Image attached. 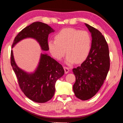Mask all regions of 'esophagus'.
<instances>
[{
  "label": "esophagus",
  "mask_w": 123,
  "mask_h": 123,
  "mask_svg": "<svg viewBox=\"0 0 123 123\" xmlns=\"http://www.w3.org/2000/svg\"><path fill=\"white\" fill-rule=\"evenodd\" d=\"M64 72H65V74H67L68 72H69V69L68 67H64Z\"/></svg>",
  "instance_id": "obj_1"
}]
</instances>
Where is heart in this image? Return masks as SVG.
I'll return each mask as SVG.
<instances>
[{
	"instance_id": "b5f03b06",
	"label": "heart",
	"mask_w": 123,
	"mask_h": 123,
	"mask_svg": "<svg viewBox=\"0 0 123 123\" xmlns=\"http://www.w3.org/2000/svg\"><path fill=\"white\" fill-rule=\"evenodd\" d=\"M55 40H49L48 43L52 56L58 60L67 54L66 63L68 64L84 62L90 53L92 38L86 31L74 28H64L56 34ZM66 50L65 51V50Z\"/></svg>"
}]
</instances>
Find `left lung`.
<instances>
[{
  "label": "left lung",
  "mask_w": 123,
  "mask_h": 123,
  "mask_svg": "<svg viewBox=\"0 0 123 123\" xmlns=\"http://www.w3.org/2000/svg\"><path fill=\"white\" fill-rule=\"evenodd\" d=\"M91 33L92 48L86 60L73 72L75 76L73 91L82 100L91 99L104 84L110 69L109 46L105 37L98 30L85 24Z\"/></svg>",
  "instance_id": "obj_1"
}]
</instances>
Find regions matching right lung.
Returning <instances> with one entry per match:
<instances>
[{
	"label": "right lung",
	"mask_w": 123,
	"mask_h": 123,
	"mask_svg": "<svg viewBox=\"0 0 123 123\" xmlns=\"http://www.w3.org/2000/svg\"><path fill=\"white\" fill-rule=\"evenodd\" d=\"M53 32L54 30L47 24L40 22L32 23L17 35L12 48L22 39L32 38L39 43L42 50L48 51V35ZM11 64L21 90L29 99L36 103H45L53 98L55 83L64 73L61 64L45 53L41 54L38 67L32 73H28L18 67L14 61L12 50Z\"/></svg>",
	"instance_id": "right-lung-1"
}]
</instances>
